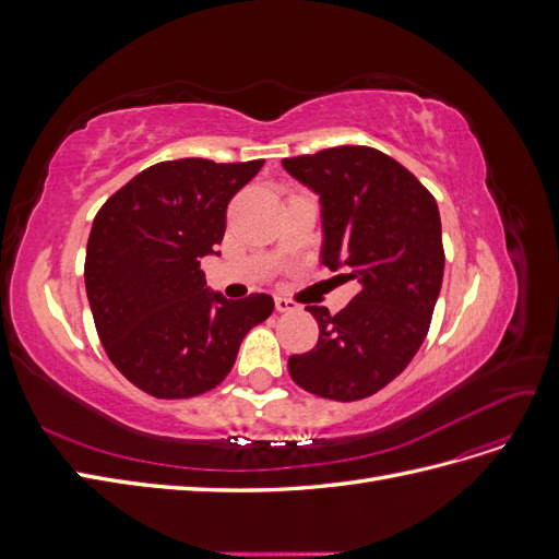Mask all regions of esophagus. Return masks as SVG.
I'll return each instance as SVG.
<instances>
[{
  "instance_id": "1",
  "label": "esophagus",
  "mask_w": 559,
  "mask_h": 559,
  "mask_svg": "<svg viewBox=\"0 0 559 559\" xmlns=\"http://www.w3.org/2000/svg\"><path fill=\"white\" fill-rule=\"evenodd\" d=\"M298 306L294 300H289V298H284V296H277L275 298V310L277 312H294Z\"/></svg>"
}]
</instances>
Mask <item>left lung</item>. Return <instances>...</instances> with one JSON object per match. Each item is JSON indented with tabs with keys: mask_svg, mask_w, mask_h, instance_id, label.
I'll use <instances>...</instances> for the list:
<instances>
[{
	"mask_svg": "<svg viewBox=\"0 0 559 559\" xmlns=\"http://www.w3.org/2000/svg\"><path fill=\"white\" fill-rule=\"evenodd\" d=\"M282 167L319 195L321 263L361 286L337 314L308 308L319 341L289 357V373L324 399L373 396L427 337L445 267L438 205L413 173L370 146H333Z\"/></svg>",
	"mask_w": 559,
	"mask_h": 559,
	"instance_id": "left-lung-1",
	"label": "left lung"
}]
</instances>
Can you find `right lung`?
<instances>
[{
	"instance_id": "1",
	"label": "right lung",
	"mask_w": 559,
	"mask_h": 559,
	"mask_svg": "<svg viewBox=\"0 0 559 559\" xmlns=\"http://www.w3.org/2000/svg\"><path fill=\"white\" fill-rule=\"evenodd\" d=\"M263 160L179 158L146 167L97 212L86 294L107 357L142 392L191 399L222 382L245 335L275 300L212 292L202 257H218L226 207Z\"/></svg>"
}]
</instances>
